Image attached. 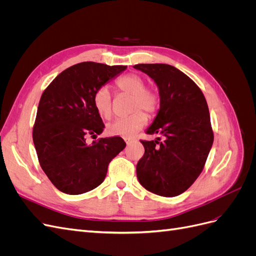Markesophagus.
I'll list each match as a JSON object with an SVG mask.
<instances>
[{
  "label": "esophagus",
  "instance_id": "1",
  "mask_svg": "<svg viewBox=\"0 0 256 256\" xmlns=\"http://www.w3.org/2000/svg\"><path fill=\"white\" fill-rule=\"evenodd\" d=\"M124 140H125V142H126L127 145L132 143V138H124Z\"/></svg>",
  "mask_w": 256,
  "mask_h": 256
}]
</instances>
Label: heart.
Segmentation results:
<instances>
[{"instance_id":"b5f03b06","label":"heart","mask_w":256,"mask_h":256,"mask_svg":"<svg viewBox=\"0 0 256 256\" xmlns=\"http://www.w3.org/2000/svg\"><path fill=\"white\" fill-rule=\"evenodd\" d=\"M116 86L122 92L131 96L130 111H134L126 118L113 120L106 126V132L111 136L131 138L146 124V115L154 114L159 106L158 92L150 88H145V80L138 74H129L116 81ZM94 106L98 114L104 118H110L112 115V99L108 88H99L94 96Z\"/></svg>"}]
</instances>
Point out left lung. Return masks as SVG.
I'll use <instances>...</instances> for the list:
<instances>
[{
	"mask_svg": "<svg viewBox=\"0 0 256 256\" xmlns=\"http://www.w3.org/2000/svg\"><path fill=\"white\" fill-rule=\"evenodd\" d=\"M159 90L160 108L141 141L145 152L136 164L138 180L154 194H182L196 182L212 150L214 134L208 106L202 90L187 74L168 64H138Z\"/></svg>",
	"mask_w": 256,
	"mask_h": 256,
	"instance_id": "left-lung-1",
	"label": "left lung"
}]
</instances>
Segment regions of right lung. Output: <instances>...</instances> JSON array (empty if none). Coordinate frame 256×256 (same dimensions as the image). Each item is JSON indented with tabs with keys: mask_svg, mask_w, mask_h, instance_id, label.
I'll use <instances>...</instances> for the list:
<instances>
[{
	"mask_svg": "<svg viewBox=\"0 0 256 256\" xmlns=\"http://www.w3.org/2000/svg\"><path fill=\"white\" fill-rule=\"evenodd\" d=\"M126 68L83 62L62 72L42 92L33 142L44 172L66 194L98 187L111 160L126 147L120 136L85 142L104 128L94 106L96 92Z\"/></svg>",
	"mask_w": 256,
	"mask_h": 256,
	"instance_id": "1",
	"label": "right lung"
}]
</instances>
